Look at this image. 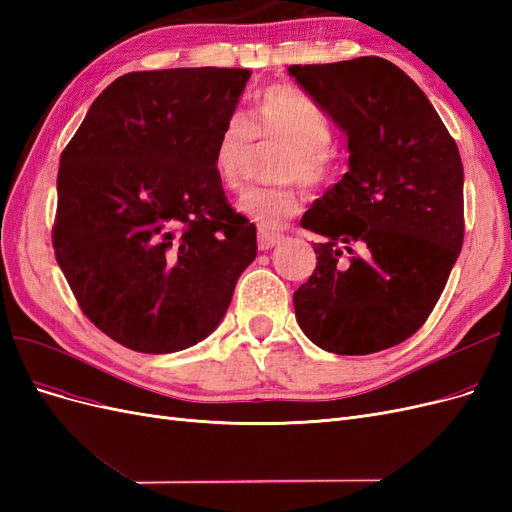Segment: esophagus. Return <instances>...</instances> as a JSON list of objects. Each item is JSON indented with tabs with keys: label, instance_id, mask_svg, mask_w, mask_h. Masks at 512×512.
<instances>
[{
	"label": "esophagus",
	"instance_id": "obj_1",
	"mask_svg": "<svg viewBox=\"0 0 512 512\" xmlns=\"http://www.w3.org/2000/svg\"><path fill=\"white\" fill-rule=\"evenodd\" d=\"M280 239H282V235L280 232H273V230H258V250H262V252H267V250H271V247H275L277 243H280Z\"/></svg>",
	"mask_w": 512,
	"mask_h": 512
}]
</instances>
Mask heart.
<instances>
[{"label":"heart","mask_w":512,"mask_h":512,"mask_svg":"<svg viewBox=\"0 0 512 512\" xmlns=\"http://www.w3.org/2000/svg\"><path fill=\"white\" fill-rule=\"evenodd\" d=\"M256 143H277L271 175L273 185L254 188L241 200V209L260 226L275 228L292 218L303 188L316 190L329 183L337 170L331 145L333 126L316 100L288 85H269L258 94L247 121L232 115L222 126L213 147V173L228 192H239L245 166Z\"/></svg>","instance_id":"b5f03b06"}]
</instances>
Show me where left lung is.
Segmentation results:
<instances>
[{
  "label": "left lung",
  "instance_id": "left-lung-1",
  "mask_svg": "<svg viewBox=\"0 0 512 512\" xmlns=\"http://www.w3.org/2000/svg\"><path fill=\"white\" fill-rule=\"evenodd\" d=\"M288 72L350 149L348 173L301 218L322 241L292 297L297 322L335 354L393 348L423 327L461 252L457 143L421 87L382 57Z\"/></svg>",
  "mask_w": 512,
  "mask_h": 512
}]
</instances>
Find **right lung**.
Listing matches in <instances>:
<instances>
[{"mask_svg":"<svg viewBox=\"0 0 512 512\" xmlns=\"http://www.w3.org/2000/svg\"><path fill=\"white\" fill-rule=\"evenodd\" d=\"M243 68L130 72L61 151L53 247L83 314L145 354L190 348L256 258V226L228 203L213 147Z\"/></svg>","mask_w":512,"mask_h":512,"instance_id":"right-lung-1","label":"right lung"}]
</instances>
